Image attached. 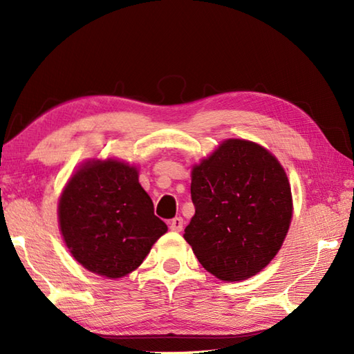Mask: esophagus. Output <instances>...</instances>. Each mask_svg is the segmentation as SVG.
Listing matches in <instances>:
<instances>
[{"instance_id":"esophagus-1","label":"esophagus","mask_w":354,"mask_h":354,"mask_svg":"<svg viewBox=\"0 0 354 354\" xmlns=\"http://www.w3.org/2000/svg\"><path fill=\"white\" fill-rule=\"evenodd\" d=\"M183 227H184L183 217H175V219H171L169 223V228L171 231H183Z\"/></svg>"}]
</instances>
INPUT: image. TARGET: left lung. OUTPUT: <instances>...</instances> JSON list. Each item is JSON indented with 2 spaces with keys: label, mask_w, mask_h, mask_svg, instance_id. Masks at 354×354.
Listing matches in <instances>:
<instances>
[{
  "label": "left lung",
  "mask_w": 354,
  "mask_h": 354,
  "mask_svg": "<svg viewBox=\"0 0 354 354\" xmlns=\"http://www.w3.org/2000/svg\"><path fill=\"white\" fill-rule=\"evenodd\" d=\"M194 216L184 239L199 263L223 281L250 278L275 257L292 219L283 167L266 149L225 141L192 173Z\"/></svg>",
  "instance_id": "1"
}]
</instances>
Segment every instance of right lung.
I'll return each mask as SVG.
<instances>
[{"label":"right lung","instance_id":"right-lung-1","mask_svg":"<svg viewBox=\"0 0 354 354\" xmlns=\"http://www.w3.org/2000/svg\"><path fill=\"white\" fill-rule=\"evenodd\" d=\"M59 223L73 257L108 278L137 269L165 231L133 167L118 161L86 164L59 202Z\"/></svg>","mask_w":354,"mask_h":354}]
</instances>
